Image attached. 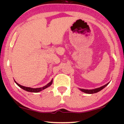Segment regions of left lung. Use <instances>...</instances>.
I'll return each mask as SVG.
<instances>
[{
  "instance_id": "1",
  "label": "left lung",
  "mask_w": 124,
  "mask_h": 124,
  "mask_svg": "<svg viewBox=\"0 0 124 124\" xmlns=\"http://www.w3.org/2000/svg\"><path fill=\"white\" fill-rule=\"evenodd\" d=\"M109 83H107L106 85H104V86L100 87L97 88V89H91V90H87V89H79L82 92H84L85 93H87V94H93V93H96L97 92H100V91L102 89H103L104 88L106 87L108 85Z\"/></svg>"
}]
</instances>
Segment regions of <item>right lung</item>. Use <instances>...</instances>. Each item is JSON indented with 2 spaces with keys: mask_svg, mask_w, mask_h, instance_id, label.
Returning a JSON list of instances; mask_svg holds the SVG:
<instances>
[{
  "mask_svg": "<svg viewBox=\"0 0 124 124\" xmlns=\"http://www.w3.org/2000/svg\"><path fill=\"white\" fill-rule=\"evenodd\" d=\"M15 83L20 87L21 88V89H23V90H25V91H27V92H32V93H38V92H41V91L45 89L46 88H47V87H48L50 86L51 85H52V82H53V80H51L49 83H48L47 85H45V86L42 87H39V88H31V87H25V86H21V85H19V84L17 83L16 81H15Z\"/></svg>",
  "mask_w": 124,
  "mask_h": 124,
  "instance_id": "obj_1",
  "label": "right lung"
}]
</instances>
